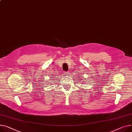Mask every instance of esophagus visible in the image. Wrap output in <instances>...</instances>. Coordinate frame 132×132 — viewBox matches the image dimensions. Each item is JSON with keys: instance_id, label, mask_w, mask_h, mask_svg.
Returning a JSON list of instances; mask_svg holds the SVG:
<instances>
[{"instance_id": "34e87169", "label": "esophagus", "mask_w": 132, "mask_h": 132, "mask_svg": "<svg viewBox=\"0 0 132 132\" xmlns=\"http://www.w3.org/2000/svg\"><path fill=\"white\" fill-rule=\"evenodd\" d=\"M64 74L65 75H69V74H70V73H69V72H64Z\"/></svg>"}]
</instances>
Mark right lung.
I'll list each match as a JSON object with an SVG mask.
<instances>
[{
  "label": "right lung",
  "instance_id": "obj_1",
  "mask_svg": "<svg viewBox=\"0 0 132 132\" xmlns=\"http://www.w3.org/2000/svg\"><path fill=\"white\" fill-rule=\"evenodd\" d=\"M52 78V79H53V80H54V78ZM55 80H56V79H55Z\"/></svg>",
  "mask_w": 132,
  "mask_h": 132
}]
</instances>
